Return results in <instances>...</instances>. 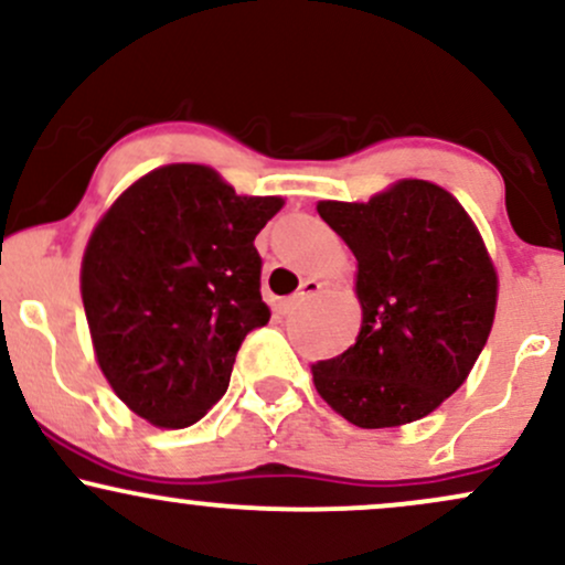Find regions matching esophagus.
Returning <instances> with one entry per match:
<instances>
[{
	"label": "esophagus",
	"instance_id": "1",
	"mask_svg": "<svg viewBox=\"0 0 565 565\" xmlns=\"http://www.w3.org/2000/svg\"><path fill=\"white\" fill-rule=\"evenodd\" d=\"M321 287H323V284L316 281V278H308V281H302L300 284V291H297V295H291L289 300L281 302V313H295V310L300 308L302 302H308L310 297L319 295Z\"/></svg>",
	"mask_w": 565,
	"mask_h": 565
}]
</instances>
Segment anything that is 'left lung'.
Listing matches in <instances>:
<instances>
[{
    "instance_id": "8db88e82",
    "label": "left lung",
    "mask_w": 565,
    "mask_h": 565,
    "mask_svg": "<svg viewBox=\"0 0 565 565\" xmlns=\"http://www.w3.org/2000/svg\"><path fill=\"white\" fill-rule=\"evenodd\" d=\"M359 260L361 329L310 366L316 391L355 427L423 419L459 391L497 313L499 276L481 231L446 188L404 178L369 201H319Z\"/></svg>"
}]
</instances>
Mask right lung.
<instances>
[{"label":"right lung","instance_id":"obj_1","mask_svg":"<svg viewBox=\"0 0 565 565\" xmlns=\"http://www.w3.org/2000/svg\"><path fill=\"white\" fill-rule=\"evenodd\" d=\"M281 196H238L206 164L135 180L95 223L82 302L95 361L146 423L180 430L228 391L238 348L265 327L255 236Z\"/></svg>","mask_w":565,"mask_h":565}]
</instances>
